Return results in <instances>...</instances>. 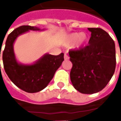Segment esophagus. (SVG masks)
I'll use <instances>...</instances> for the list:
<instances>
[{
  "mask_svg": "<svg viewBox=\"0 0 121 121\" xmlns=\"http://www.w3.org/2000/svg\"><path fill=\"white\" fill-rule=\"evenodd\" d=\"M69 56H68V55H67V54H64V59H65V60H69Z\"/></svg>",
  "mask_w": 121,
  "mask_h": 121,
  "instance_id": "esophagus-1",
  "label": "esophagus"
}]
</instances>
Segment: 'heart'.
I'll list each match as a JSON object with an SVG mask.
<instances>
[{
	"mask_svg": "<svg viewBox=\"0 0 121 121\" xmlns=\"http://www.w3.org/2000/svg\"><path fill=\"white\" fill-rule=\"evenodd\" d=\"M87 40V37L84 33H73L69 34L67 37L65 41V45H71L74 42H75V45L77 47H79L83 45Z\"/></svg>",
	"mask_w": 121,
	"mask_h": 121,
	"instance_id": "b5f03b06",
	"label": "heart"
}]
</instances>
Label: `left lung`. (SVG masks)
Returning a JSON list of instances; mask_svg holds the SVG:
<instances>
[{"label": "left lung", "instance_id": "1", "mask_svg": "<svg viewBox=\"0 0 121 121\" xmlns=\"http://www.w3.org/2000/svg\"><path fill=\"white\" fill-rule=\"evenodd\" d=\"M89 45L69 51L73 67L70 78L74 87L84 94L104 89L113 75L116 66L115 45L108 33L100 28H88Z\"/></svg>", "mask_w": 121, "mask_h": 121}]
</instances>
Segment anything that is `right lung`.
Returning <instances> with one entry per match:
<instances>
[{"label":"right lung","mask_w":121,"mask_h":121,"mask_svg":"<svg viewBox=\"0 0 121 121\" xmlns=\"http://www.w3.org/2000/svg\"><path fill=\"white\" fill-rule=\"evenodd\" d=\"M30 30L39 29L35 26L23 25L8 35L2 53V60L6 73L16 86L27 93H36L47 86L64 60V54L61 53L58 56L48 54L30 65L17 63L13 52V43L18 35Z\"/></svg>","instance_id":"right-lung-1"}]
</instances>
